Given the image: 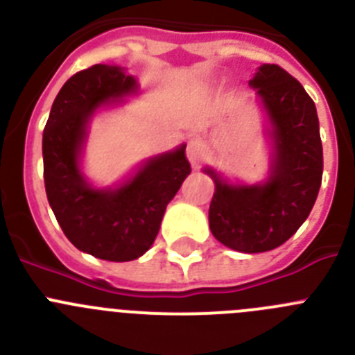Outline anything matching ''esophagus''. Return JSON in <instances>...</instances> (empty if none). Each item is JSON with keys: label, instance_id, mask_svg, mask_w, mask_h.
I'll use <instances>...</instances> for the list:
<instances>
[{"label": "esophagus", "instance_id": "obj_1", "mask_svg": "<svg viewBox=\"0 0 355 355\" xmlns=\"http://www.w3.org/2000/svg\"><path fill=\"white\" fill-rule=\"evenodd\" d=\"M206 155H208V149H206V144L200 139H193L188 142L187 147V156L190 159L192 165H199L206 159Z\"/></svg>", "mask_w": 355, "mask_h": 355}]
</instances>
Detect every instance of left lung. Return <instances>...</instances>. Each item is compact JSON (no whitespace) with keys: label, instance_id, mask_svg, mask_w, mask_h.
Returning a JSON list of instances; mask_svg holds the SVG:
<instances>
[{"label":"left lung","instance_id":"1","mask_svg":"<svg viewBox=\"0 0 355 355\" xmlns=\"http://www.w3.org/2000/svg\"><path fill=\"white\" fill-rule=\"evenodd\" d=\"M272 124L274 158L261 184L215 181L209 205L213 236L238 252H266L283 245L311 213L322 184L324 153L316 106L302 85L275 64H263L249 81Z\"/></svg>","mask_w":355,"mask_h":355}]
</instances>
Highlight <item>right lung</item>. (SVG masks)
<instances>
[{
  "label": "right lung",
  "instance_id": "1",
  "mask_svg": "<svg viewBox=\"0 0 355 355\" xmlns=\"http://www.w3.org/2000/svg\"><path fill=\"white\" fill-rule=\"evenodd\" d=\"M137 80L117 65L97 64L69 78L42 135L44 184L49 206L72 245L106 261H131L153 245L163 213L192 172L184 147L147 159L119 188L85 181L80 155L96 110L137 92Z\"/></svg>",
  "mask_w": 355,
  "mask_h": 355
}]
</instances>
